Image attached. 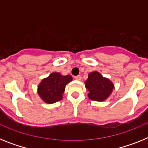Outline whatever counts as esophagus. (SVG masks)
<instances>
[{
	"label": "esophagus",
	"mask_w": 148,
	"mask_h": 148,
	"mask_svg": "<svg viewBox=\"0 0 148 148\" xmlns=\"http://www.w3.org/2000/svg\"><path fill=\"white\" fill-rule=\"evenodd\" d=\"M75 79L77 81H81L82 80V76L81 75H76V76H75Z\"/></svg>",
	"instance_id": "obj_1"
}]
</instances>
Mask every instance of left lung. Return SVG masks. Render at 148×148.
I'll list each match as a JSON object with an SVG mask.
<instances>
[{"instance_id":"left-lung-1","label":"left lung","mask_w":148,"mask_h":148,"mask_svg":"<svg viewBox=\"0 0 148 148\" xmlns=\"http://www.w3.org/2000/svg\"><path fill=\"white\" fill-rule=\"evenodd\" d=\"M85 87L89 91V99L96 101H103L112 93L114 84L110 79L103 77L99 72L94 71L88 75Z\"/></svg>"}]
</instances>
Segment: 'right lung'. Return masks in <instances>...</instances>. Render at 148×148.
Listing matches in <instances>:
<instances>
[{
    "label": "right lung",
    "mask_w": 148,
    "mask_h": 148,
    "mask_svg": "<svg viewBox=\"0 0 148 148\" xmlns=\"http://www.w3.org/2000/svg\"><path fill=\"white\" fill-rule=\"evenodd\" d=\"M73 78L70 75H62L59 73H52L44 78L38 87V93L44 102L53 104L61 101L65 87Z\"/></svg>",
    "instance_id": "obj_1"
}]
</instances>
